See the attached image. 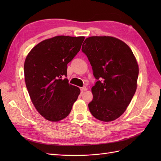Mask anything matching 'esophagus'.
<instances>
[{
	"label": "esophagus",
	"mask_w": 161,
	"mask_h": 161,
	"mask_svg": "<svg viewBox=\"0 0 161 161\" xmlns=\"http://www.w3.org/2000/svg\"><path fill=\"white\" fill-rule=\"evenodd\" d=\"M87 90V89H86V86H83V87H81L80 88V91H81V92H83V91H86Z\"/></svg>",
	"instance_id": "obj_1"
}]
</instances>
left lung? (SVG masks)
Segmentation results:
<instances>
[{
    "mask_svg": "<svg viewBox=\"0 0 161 161\" xmlns=\"http://www.w3.org/2000/svg\"><path fill=\"white\" fill-rule=\"evenodd\" d=\"M82 51L92 66L97 81L89 109L95 118L112 121L122 115L137 89L138 62L125 42L111 36H91Z\"/></svg>",
    "mask_w": 161,
    "mask_h": 161,
    "instance_id": "left-lung-1",
    "label": "left lung"
}]
</instances>
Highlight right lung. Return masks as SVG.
Instances as JSON below:
<instances>
[{
    "instance_id": "1",
    "label": "right lung",
    "mask_w": 161,
    "mask_h": 161,
    "mask_svg": "<svg viewBox=\"0 0 161 161\" xmlns=\"http://www.w3.org/2000/svg\"><path fill=\"white\" fill-rule=\"evenodd\" d=\"M84 36H58L39 43L27 54L24 75L31 102L46 119L59 121L69 115L80 91L63 79L67 64L80 50Z\"/></svg>"
}]
</instances>
